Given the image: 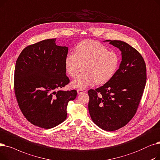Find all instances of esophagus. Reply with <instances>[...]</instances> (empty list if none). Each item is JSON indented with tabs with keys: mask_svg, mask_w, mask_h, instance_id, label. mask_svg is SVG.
I'll list each match as a JSON object with an SVG mask.
<instances>
[{
	"mask_svg": "<svg viewBox=\"0 0 160 160\" xmlns=\"http://www.w3.org/2000/svg\"><path fill=\"white\" fill-rule=\"evenodd\" d=\"M77 91H78V94H82V93H83V92H85V90H82V89H78V90H77Z\"/></svg>",
	"mask_w": 160,
	"mask_h": 160,
	"instance_id": "esophagus-1",
	"label": "esophagus"
}]
</instances>
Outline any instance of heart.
<instances>
[{"label":"heart","instance_id":"1","mask_svg":"<svg viewBox=\"0 0 160 160\" xmlns=\"http://www.w3.org/2000/svg\"><path fill=\"white\" fill-rule=\"evenodd\" d=\"M75 54L70 53L65 58V68L72 78H76L72 86L84 89L92 84L103 85L108 82L116 73L120 62L117 53L109 51L101 43L94 40H85L75 48Z\"/></svg>","mask_w":160,"mask_h":160}]
</instances>
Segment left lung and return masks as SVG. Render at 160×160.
Instances as JSON below:
<instances>
[{
	"instance_id": "8db88e82",
	"label": "left lung",
	"mask_w": 160,
	"mask_h": 160,
	"mask_svg": "<svg viewBox=\"0 0 160 160\" xmlns=\"http://www.w3.org/2000/svg\"><path fill=\"white\" fill-rule=\"evenodd\" d=\"M122 52V61L113 77L102 87L88 91V111L94 122L112 132L134 117L145 87L146 64L140 53L120 40H105Z\"/></svg>"
}]
</instances>
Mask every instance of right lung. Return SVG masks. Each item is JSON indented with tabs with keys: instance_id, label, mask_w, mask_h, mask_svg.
Instances as JSON below:
<instances>
[{
	"instance_id": "obj_1",
	"label": "right lung",
	"mask_w": 160,
	"mask_h": 160,
	"mask_svg": "<svg viewBox=\"0 0 160 160\" xmlns=\"http://www.w3.org/2000/svg\"><path fill=\"white\" fill-rule=\"evenodd\" d=\"M56 38L30 45L21 51L14 72V90L19 107L34 126L54 128L67 117V105L77 91L61 90L70 82L66 75L68 48Z\"/></svg>"
}]
</instances>
